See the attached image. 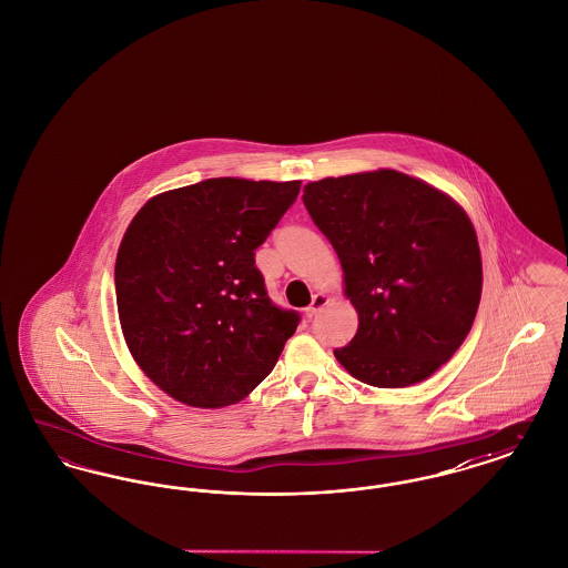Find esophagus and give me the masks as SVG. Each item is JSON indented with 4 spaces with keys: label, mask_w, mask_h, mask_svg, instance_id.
Instances as JSON below:
<instances>
[{
    "label": "esophagus",
    "mask_w": 568,
    "mask_h": 568,
    "mask_svg": "<svg viewBox=\"0 0 568 568\" xmlns=\"http://www.w3.org/2000/svg\"><path fill=\"white\" fill-rule=\"evenodd\" d=\"M325 304H327V296H324V294H315V296H313V302L304 308L306 317H308V320H311V317H315V315L324 308Z\"/></svg>",
    "instance_id": "esophagus-1"
}]
</instances>
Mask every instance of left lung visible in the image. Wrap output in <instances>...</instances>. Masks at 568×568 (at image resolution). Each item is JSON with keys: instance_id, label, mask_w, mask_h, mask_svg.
<instances>
[{"instance_id": "1", "label": "left lung", "mask_w": 568, "mask_h": 568, "mask_svg": "<svg viewBox=\"0 0 568 568\" xmlns=\"http://www.w3.org/2000/svg\"><path fill=\"white\" fill-rule=\"evenodd\" d=\"M302 202L334 246L359 317L336 359L375 387L430 377L458 352L481 300V253L468 215L396 170L308 183Z\"/></svg>"}]
</instances>
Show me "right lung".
<instances>
[{
	"instance_id": "obj_1",
	"label": "right lung",
	"mask_w": 568,
	"mask_h": 568,
	"mask_svg": "<svg viewBox=\"0 0 568 568\" xmlns=\"http://www.w3.org/2000/svg\"><path fill=\"white\" fill-rule=\"evenodd\" d=\"M300 181L206 179L151 197L114 264L116 308L138 366L183 405L219 408L268 377L300 315L281 308L255 248Z\"/></svg>"
}]
</instances>
